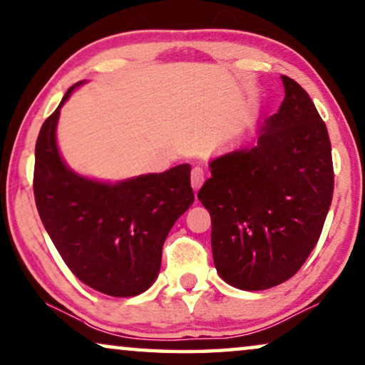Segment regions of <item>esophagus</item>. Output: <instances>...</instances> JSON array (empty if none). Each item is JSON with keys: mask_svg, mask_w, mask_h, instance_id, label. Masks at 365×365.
<instances>
[{"mask_svg": "<svg viewBox=\"0 0 365 365\" xmlns=\"http://www.w3.org/2000/svg\"><path fill=\"white\" fill-rule=\"evenodd\" d=\"M202 184H204V171L200 170V168H194L191 173V186H192L195 194H197V191Z\"/></svg>", "mask_w": 365, "mask_h": 365, "instance_id": "esophagus-1", "label": "esophagus"}]
</instances>
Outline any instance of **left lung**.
Listing matches in <instances>:
<instances>
[{
  "mask_svg": "<svg viewBox=\"0 0 365 365\" xmlns=\"http://www.w3.org/2000/svg\"><path fill=\"white\" fill-rule=\"evenodd\" d=\"M278 113L247 146L214 158L197 197L212 220L215 270L260 292L297 273L319 240L334 189L331 141L303 87L282 76Z\"/></svg>",
  "mask_w": 365,
  "mask_h": 365,
  "instance_id": "8db88e82",
  "label": "left lung"
}]
</instances>
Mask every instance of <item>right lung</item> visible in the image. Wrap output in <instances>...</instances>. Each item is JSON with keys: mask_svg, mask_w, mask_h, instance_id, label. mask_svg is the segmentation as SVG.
Masks as SVG:
<instances>
[{"mask_svg": "<svg viewBox=\"0 0 365 365\" xmlns=\"http://www.w3.org/2000/svg\"><path fill=\"white\" fill-rule=\"evenodd\" d=\"M72 86L41 126L36 141L34 199L44 229L71 272L97 292L130 298L146 292L161 268L171 227L194 202L191 166L118 182L82 176L57 146L61 108Z\"/></svg>", "mask_w": 365, "mask_h": 365, "instance_id": "add662e5", "label": "right lung"}]
</instances>
